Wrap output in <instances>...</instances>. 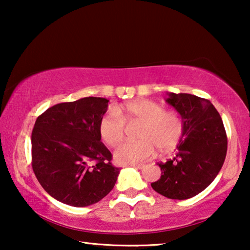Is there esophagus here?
<instances>
[{"label":"esophagus","instance_id":"34e87169","mask_svg":"<svg viewBox=\"0 0 250 250\" xmlns=\"http://www.w3.org/2000/svg\"><path fill=\"white\" fill-rule=\"evenodd\" d=\"M131 167H135V168H143V164H130Z\"/></svg>","mask_w":250,"mask_h":250}]
</instances>
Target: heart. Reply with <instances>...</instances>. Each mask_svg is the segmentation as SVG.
Wrapping results in <instances>:
<instances>
[{
    "label": "heart",
    "instance_id": "1",
    "mask_svg": "<svg viewBox=\"0 0 250 250\" xmlns=\"http://www.w3.org/2000/svg\"><path fill=\"white\" fill-rule=\"evenodd\" d=\"M140 124L135 142L122 145L115 152L118 163L137 164L154 153L167 152L177 146L184 132V124L175 111L166 110L155 101L139 99L117 105L105 112L99 122V134L109 146H118L124 141L125 126Z\"/></svg>",
    "mask_w": 250,
    "mask_h": 250
}]
</instances>
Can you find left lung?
Segmentation results:
<instances>
[{
  "instance_id": "left-lung-1",
  "label": "left lung",
  "mask_w": 250,
  "mask_h": 250,
  "mask_svg": "<svg viewBox=\"0 0 250 250\" xmlns=\"http://www.w3.org/2000/svg\"><path fill=\"white\" fill-rule=\"evenodd\" d=\"M180 113L184 132L174 158L160 162L162 175L152 188L172 200H188L208 186L224 164L227 135L221 116L208 99L170 92L167 99Z\"/></svg>"
}]
</instances>
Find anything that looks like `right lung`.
Segmentation results:
<instances>
[{"instance_id":"1","label":"right lung","mask_w":250,"mask_h":250,"mask_svg":"<svg viewBox=\"0 0 250 250\" xmlns=\"http://www.w3.org/2000/svg\"><path fill=\"white\" fill-rule=\"evenodd\" d=\"M109 100L86 97L48 108L32 131V167L50 196L64 204L88 206L109 194L120 168L101 142L99 122Z\"/></svg>"}]
</instances>
